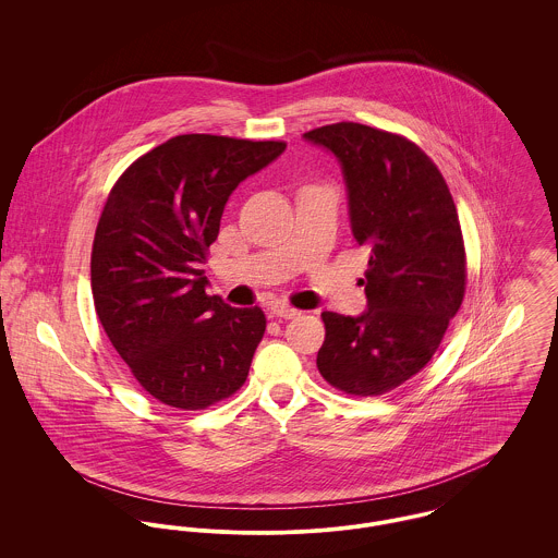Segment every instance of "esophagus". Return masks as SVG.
Segmentation results:
<instances>
[{"label":"esophagus","mask_w":558,"mask_h":558,"mask_svg":"<svg viewBox=\"0 0 558 558\" xmlns=\"http://www.w3.org/2000/svg\"><path fill=\"white\" fill-rule=\"evenodd\" d=\"M270 312H272V316L283 319L299 318V316H301L299 310H294V307H290V305H286V303H275V305L270 307Z\"/></svg>","instance_id":"esophagus-1"}]
</instances>
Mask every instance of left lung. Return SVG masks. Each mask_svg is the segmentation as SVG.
<instances>
[{
	"instance_id": "obj_1",
	"label": "left lung",
	"mask_w": 558,
	"mask_h": 558,
	"mask_svg": "<svg viewBox=\"0 0 558 558\" xmlns=\"http://www.w3.org/2000/svg\"><path fill=\"white\" fill-rule=\"evenodd\" d=\"M341 165L352 236L367 244L361 316L324 312L322 378L350 396H383L438 350L466 290V255L449 186L429 157L356 122L303 135Z\"/></svg>"
}]
</instances>
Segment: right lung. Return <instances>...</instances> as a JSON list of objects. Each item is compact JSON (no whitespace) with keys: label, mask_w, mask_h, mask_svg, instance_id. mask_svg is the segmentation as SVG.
Segmentation results:
<instances>
[{"label":"right lung","mask_w":558,"mask_h":558,"mask_svg":"<svg viewBox=\"0 0 558 558\" xmlns=\"http://www.w3.org/2000/svg\"><path fill=\"white\" fill-rule=\"evenodd\" d=\"M283 150L178 135L135 160L107 197L92 246L94 307L133 376L167 405L208 408L248 376L264 312L208 296L204 262L230 195Z\"/></svg>","instance_id":"right-lung-1"}]
</instances>
